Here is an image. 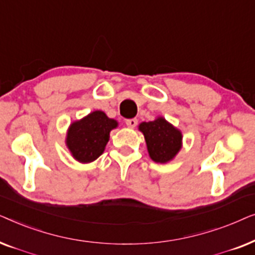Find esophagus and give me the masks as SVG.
I'll return each mask as SVG.
<instances>
[{"mask_svg":"<svg viewBox=\"0 0 255 255\" xmlns=\"http://www.w3.org/2000/svg\"><path fill=\"white\" fill-rule=\"evenodd\" d=\"M125 124H127V127H128V128H134L135 127H137L138 121L135 120V118H131V120H127V122H125Z\"/></svg>","mask_w":255,"mask_h":255,"instance_id":"34e87169","label":"esophagus"}]
</instances>
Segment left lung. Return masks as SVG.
<instances>
[{
    "label": "left lung",
    "mask_w": 255,
    "mask_h": 255,
    "mask_svg": "<svg viewBox=\"0 0 255 255\" xmlns=\"http://www.w3.org/2000/svg\"><path fill=\"white\" fill-rule=\"evenodd\" d=\"M138 130L144 134L149 158L156 163L172 161L182 148V132L162 116L142 122Z\"/></svg>",
    "instance_id": "8db88e82"
}]
</instances>
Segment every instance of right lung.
I'll return each instance as SVG.
<instances>
[{"label":"right lung","instance_id":"1","mask_svg":"<svg viewBox=\"0 0 255 255\" xmlns=\"http://www.w3.org/2000/svg\"><path fill=\"white\" fill-rule=\"evenodd\" d=\"M118 127V122L106 113L95 110L69 125L66 133V146L73 158L80 163H90L106 149L110 132Z\"/></svg>","mask_w":255,"mask_h":255}]
</instances>
